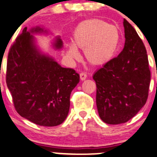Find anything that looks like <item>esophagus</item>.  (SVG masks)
Listing matches in <instances>:
<instances>
[{"instance_id": "34e87169", "label": "esophagus", "mask_w": 157, "mask_h": 157, "mask_svg": "<svg viewBox=\"0 0 157 157\" xmlns=\"http://www.w3.org/2000/svg\"><path fill=\"white\" fill-rule=\"evenodd\" d=\"M80 80H84L86 78H87V74L85 73H80Z\"/></svg>"}]
</instances>
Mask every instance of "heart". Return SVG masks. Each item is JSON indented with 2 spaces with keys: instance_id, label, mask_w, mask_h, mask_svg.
Wrapping results in <instances>:
<instances>
[{
  "instance_id": "1",
  "label": "heart",
  "mask_w": 157,
  "mask_h": 157,
  "mask_svg": "<svg viewBox=\"0 0 157 157\" xmlns=\"http://www.w3.org/2000/svg\"><path fill=\"white\" fill-rule=\"evenodd\" d=\"M120 31L114 25L98 19L80 22L73 31L74 43L66 44V54L73 60L80 59L78 48L84 49L87 61L93 66H102L114 57L120 44Z\"/></svg>"
}]
</instances>
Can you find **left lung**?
I'll return each instance as SVG.
<instances>
[{
  "mask_svg": "<svg viewBox=\"0 0 157 157\" xmlns=\"http://www.w3.org/2000/svg\"><path fill=\"white\" fill-rule=\"evenodd\" d=\"M125 44L117 57L94 73L96 105L103 122H128L144 106L149 95L151 73L142 39L124 19Z\"/></svg>",
  "mask_w": 157,
  "mask_h": 157,
  "instance_id": "obj_1",
  "label": "left lung"
}]
</instances>
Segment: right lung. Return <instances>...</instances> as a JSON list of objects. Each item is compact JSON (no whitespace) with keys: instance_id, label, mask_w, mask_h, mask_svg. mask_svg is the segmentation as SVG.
Segmentation results:
<instances>
[{"instance_id":"1","label":"right lung","mask_w":157,"mask_h":157,"mask_svg":"<svg viewBox=\"0 0 157 157\" xmlns=\"http://www.w3.org/2000/svg\"><path fill=\"white\" fill-rule=\"evenodd\" d=\"M48 33L40 27L17 36L8 56L6 83L17 113L44 127L61 124L69 113L70 94L80 81L73 69L63 68L53 58L37 48L32 33ZM63 47L60 37L54 43Z\"/></svg>"}]
</instances>
